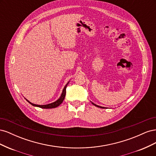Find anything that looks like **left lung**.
<instances>
[{
    "label": "left lung",
    "instance_id": "8db88e82",
    "mask_svg": "<svg viewBox=\"0 0 156 156\" xmlns=\"http://www.w3.org/2000/svg\"><path fill=\"white\" fill-rule=\"evenodd\" d=\"M92 104L94 105H95V106H96V107H100V108H105V107H101V106H99V105H96V104H94V103H92Z\"/></svg>",
    "mask_w": 156,
    "mask_h": 156
}]
</instances>
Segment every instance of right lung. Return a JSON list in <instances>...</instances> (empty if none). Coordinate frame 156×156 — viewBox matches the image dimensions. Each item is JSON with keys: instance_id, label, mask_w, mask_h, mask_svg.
Wrapping results in <instances>:
<instances>
[{"instance_id": "obj_1", "label": "right lung", "mask_w": 156, "mask_h": 156, "mask_svg": "<svg viewBox=\"0 0 156 156\" xmlns=\"http://www.w3.org/2000/svg\"><path fill=\"white\" fill-rule=\"evenodd\" d=\"M69 82L66 84V86L64 87L63 90H62V94H61L60 97L57 100L55 101V102L53 103H49V104H47V105H36V104H34V103H32L31 102H30L29 100H27L26 99V100L29 102V103H30V104L33 106L34 107H40V108H55V107H57L58 106H59L61 103H62V101H64V98H65V96H66V88Z\"/></svg>"}]
</instances>
